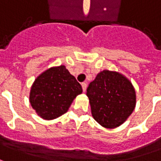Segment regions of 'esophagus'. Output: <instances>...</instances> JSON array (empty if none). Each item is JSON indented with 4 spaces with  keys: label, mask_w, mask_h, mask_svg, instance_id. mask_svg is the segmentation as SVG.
<instances>
[{
    "label": "esophagus",
    "mask_w": 161,
    "mask_h": 161,
    "mask_svg": "<svg viewBox=\"0 0 161 161\" xmlns=\"http://www.w3.org/2000/svg\"><path fill=\"white\" fill-rule=\"evenodd\" d=\"M81 85H82L83 91H84V92H85V91H86V87H87V84H86V83H82V84H81Z\"/></svg>",
    "instance_id": "esophagus-1"
}]
</instances>
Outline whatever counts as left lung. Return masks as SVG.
<instances>
[{
	"label": "left lung",
	"mask_w": 161,
	"mask_h": 161,
	"mask_svg": "<svg viewBox=\"0 0 161 161\" xmlns=\"http://www.w3.org/2000/svg\"><path fill=\"white\" fill-rule=\"evenodd\" d=\"M86 95L93 119L109 129L122 125L136 105V92L130 80L107 69L98 73L89 84Z\"/></svg>",
	"instance_id": "left-lung-1"
}]
</instances>
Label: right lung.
Instances as JSON below:
<instances>
[{
    "label": "right lung",
    "mask_w": 161,
    "mask_h": 161,
    "mask_svg": "<svg viewBox=\"0 0 161 161\" xmlns=\"http://www.w3.org/2000/svg\"><path fill=\"white\" fill-rule=\"evenodd\" d=\"M83 92L81 84L64 65L49 68L31 86L30 102L42 119H57L68 111L74 98Z\"/></svg>",
    "instance_id": "1"
}]
</instances>
